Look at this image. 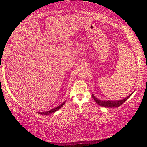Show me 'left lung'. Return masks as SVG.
<instances>
[{"label":"left lung","mask_w":147,"mask_h":147,"mask_svg":"<svg viewBox=\"0 0 147 147\" xmlns=\"http://www.w3.org/2000/svg\"><path fill=\"white\" fill-rule=\"evenodd\" d=\"M132 93H131L130 95L128 96L126 98L123 99V100H117H117H115V101L100 100H99V99L96 98L93 94H92V96H93V98L94 99V100L95 101V102L97 104H98V105H100L101 106H104V107H107V108H116V107L121 106V104H123L124 102L127 100L130 97V96L132 94Z\"/></svg>","instance_id":"8db88e82"}]
</instances>
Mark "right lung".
<instances>
[{
  "label": "right lung",
  "mask_w": 147,
  "mask_h": 147,
  "mask_svg": "<svg viewBox=\"0 0 147 147\" xmlns=\"http://www.w3.org/2000/svg\"><path fill=\"white\" fill-rule=\"evenodd\" d=\"M65 103V102H64L63 103H62L61 105H59L58 106H57L56 108H54L53 109H51V110H49L47 111H45V112H38V113L39 114H41V115H49V114H51V113H53L54 112H56V111H58L59 109H60L62 106L64 105V104Z\"/></svg>",
  "instance_id": "right-lung-1"
}]
</instances>
